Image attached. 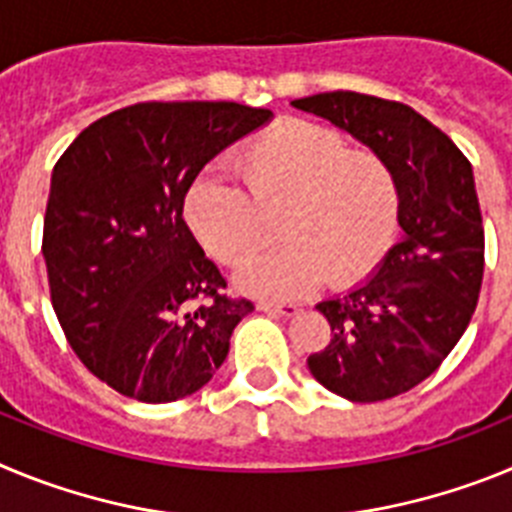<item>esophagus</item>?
<instances>
[{"instance_id":"1","label":"esophagus","mask_w":512,"mask_h":512,"mask_svg":"<svg viewBox=\"0 0 512 512\" xmlns=\"http://www.w3.org/2000/svg\"><path fill=\"white\" fill-rule=\"evenodd\" d=\"M256 307L261 312H269V315H279V318H292V315L300 312V307L289 305V302H259Z\"/></svg>"}]
</instances>
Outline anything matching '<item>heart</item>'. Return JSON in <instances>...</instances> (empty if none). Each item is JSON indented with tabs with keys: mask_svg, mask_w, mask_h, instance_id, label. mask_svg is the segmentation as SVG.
I'll list each match as a JSON object with an SVG mask.
<instances>
[{
	"mask_svg": "<svg viewBox=\"0 0 512 512\" xmlns=\"http://www.w3.org/2000/svg\"><path fill=\"white\" fill-rule=\"evenodd\" d=\"M243 187L200 174L184 194V223L212 259L238 266L279 215L282 246L248 261L235 284L253 297L292 300L328 282L346 289L372 277L400 230L402 184L374 148L312 120H282L233 156Z\"/></svg>",
	"mask_w": 512,
	"mask_h": 512,
	"instance_id": "heart-1",
	"label": "heart"
}]
</instances>
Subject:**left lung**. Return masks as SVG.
Segmentation results:
<instances>
[{"instance_id":"1","label":"left lung","mask_w":512,"mask_h":512,"mask_svg":"<svg viewBox=\"0 0 512 512\" xmlns=\"http://www.w3.org/2000/svg\"><path fill=\"white\" fill-rule=\"evenodd\" d=\"M292 104L384 153L400 176L402 238L374 277L320 302L330 343L307 359L325 390L351 402L390 400L436 372L477 307L485 228L472 164L408 104L359 92Z\"/></svg>"}]
</instances>
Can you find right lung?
Returning a JSON list of instances; mask_svg holds the SVG:
<instances>
[{"instance_id":"add662e5","label":"right lung","mask_w":512,"mask_h":512,"mask_svg":"<svg viewBox=\"0 0 512 512\" xmlns=\"http://www.w3.org/2000/svg\"><path fill=\"white\" fill-rule=\"evenodd\" d=\"M269 117L235 102H140L99 117L58 158L43 223L53 310L76 356L120 395L202 390L253 310L225 295L182 207L207 161Z\"/></svg>"}]
</instances>
